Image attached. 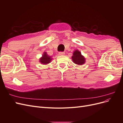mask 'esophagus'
<instances>
[{
    "label": "esophagus",
    "mask_w": 123,
    "mask_h": 123,
    "mask_svg": "<svg viewBox=\"0 0 123 123\" xmlns=\"http://www.w3.org/2000/svg\"><path fill=\"white\" fill-rule=\"evenodd\" d=\"M58 54L59 55H64L65 54V53L64 52H59Z\"/></svg>",
    "instance_id": "1"
}]
</instances>
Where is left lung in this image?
Segmentation results:
<instances>
[{
	"instance_id": "8db88e82",
	"label": "left lung",
	"mask_w": 123,
	"mask_h": 123,
	"mask_svg": "<svg viewBox=\"0 0 123 123\" xmlns=\"http://www.w3.org/2000/svg\"><path fill=\"white\" fill-rule=\"evenodd\" d=\"M72 59L73 62L76 65H83L85 62V59L79 51L76 50L74 52Z\"/></svg>"
}]
</instances>
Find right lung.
I'll return each mask as SVG.
<instances>
[{"label":"right lung","instance_id":"obj_1","mask_svg":"<svg viewBox=\"0 0 123 123\" xmlns=\"http://www.w3.org/2000/svg\"><path fill=\"white\" fill-rule=\"evenodd\" d=\"M51 59H52L51 58V57L49 56H48L47 54V53L44 52L43 57L40 58V62L43 64L46 65L48 64V63H49L51 61Z\"/></svg>","mask_w":123,"mask_h":123}]
</instances>
